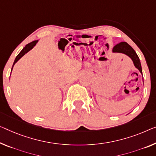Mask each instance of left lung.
Returning a JSON list of instances; mask_svg holds the SVG:
<instances>
[{"label": "left lung", "instance_id": "left-lung-1", "mask_svg": "<svg viewBox=\"0 0 156 156\" xmlns=\"http://www.w3.org/2000/svg\"><path fill=\"white\" fill-rule=\"evenodd\" d=\"M112 52H114V53H122L130 57L132 61H133L135 68H137L140 73L142 74V66H141L140 58H139L137 54H136L135 50L128 43L126 42H122L115 45L113 49H112Z\"/></svg>", "mask_w": 156, "mask_h": 156}]
</instances>
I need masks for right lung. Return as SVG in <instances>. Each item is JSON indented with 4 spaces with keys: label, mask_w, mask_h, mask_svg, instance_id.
<instances>
[{
    "label": "right lung",
    "mask_w": 156,
    "mask_h": 156,
    "mask_svg": "<svg viewBox=\"0 0 156 156\" xmlns=\"http://www.w3.org/2000/svg\"><path fill=\"white\" fill-rule=\"evenodd\" d=\"M37 42H38V40H35V41H33V42H31L30 43H28V44L26 45L25 47L23 48V49L21 50V51H20V53L19 54L17 55V56H16L15 60H14V63H13V65H12V70L14 64H15V63H16V62H17V61H19V60H20V59L21 58V57H22L23 56H24V55H25L26 53H27V52L29 51L30 49H32L35 46V44H37Z\"/></svg>",
    "instance_id": "obj_1"
}]
</instances>
